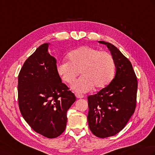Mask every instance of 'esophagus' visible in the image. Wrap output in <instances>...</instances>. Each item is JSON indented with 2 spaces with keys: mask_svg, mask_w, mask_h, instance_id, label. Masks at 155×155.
Returning <instances> with one entry per match:
<instances>
[{
  "mask_svg": "<svg viewBox=\"0 0 155 155\" xmlns=\"http://www.w3.org/2000/svg\"><path fill=\"white\" fill-rule=\"evenodd\" d=\"M75 96L77 98H83L84 97V95H82V94H79V93H75Z\"/></svg>",
  "mask_w": 155,
  "mask_h": 155,
  "instance_id": "obj_1",
  "label": "esophagus"
}]
</instances>
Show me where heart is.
I'll use <instances>...</instances> for the list:
<instances>
[{"label": "heart", "mask_w": 155, "mask_h": 155, "mask_svg": "<svg viewBox=\"0 0 155 155\" xmlns=\"http://www.w3.org/2000/svg\"><path fill=\"white\" fill-rule=\"evenodd\" d=\"M83 75L72 88L77 92L84 93L107 87L116 73V62L107 51L90 46H82L68 54V62L57 64L56 72L65 83L72 84L79 74Z\"/></svg>", "instance_id": "1"}]
</instances>
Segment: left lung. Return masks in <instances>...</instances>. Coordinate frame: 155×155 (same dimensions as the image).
<instances>
[{"label": "left lung", "instance_id": "1", "mask_svg": "<svg viewBox=\"0 0 155 155\" xmlns=\"http://www.w3.org/2000/svg\"><path fill=\"white\" fill-rule=\"evenodd\" d=\"M99 42L110 50L116 62V74L107 87L88 96L87 120L93 134L104 138L120 132L134 113L138 81L130 60L113 44Z\"/></svg>", "mask_w": 155, "mask_h": 155}]
</instances>
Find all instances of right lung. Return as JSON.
<instances>
[{
    "instance_id": "add662e5",
    "label": "right lung",
    "mask_w": 155,
    "mask_h": 155,
    "mask_svg": "<svg viewBox=\"0 0 155 155\" xmlns=\"http://www.w3.org/2000/svg\"><path fill=\"white\" fill-rule=\"evenodd\" d=\"M48 44L37 48L18 76V103L24 120L48 138L64 131L67 111L76 101L73 93L56 72V60L48 52Z\"/></svg>"
}]
</instances>
